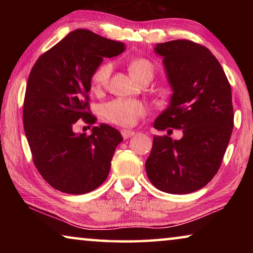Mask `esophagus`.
<instances>
[{
  "label": "esophagus",
  "instance_id": "esophagus-1",
  "mask_svg": "<svg viewBox=\"0 0 253 253\" xmlns=\"http://www.w3.org/2000/svg\"><path fill=\"white\" fill-rule=\"evenodd\" d=\"M134 135H135V131H132V130H128V129H123L122 130V136L125 139L130 138V137H132Z\"/></svg>",
  "mask_w": 253,
  "mask_h": 253
}]
</instances>
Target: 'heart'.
Wrapping results in <instances>:
<instances>
[{
	"instance_id": "obj_1",
	"label": "heart",
	"mask_w": 253,
	"mask_h": 253,
	"mask_svg": "<svg viewBox=\"0 0 253 253\" xmlns=\"http://www.w3.org/2000/svg\"><path fill=\"white\" fill-rule=\"evenodd\" d=\"M154 71H155V68L147 59H136L129 63L130 75L138 83L146 77L153 78ZM111 72H113L111 62H104L96 68L91 76V87L93 91L99 92L108 84ZM146 113L147 108L143 102L127 99H115L106 104L102 109V114L109 122L125 127L134 126L137 121Z\"/></svg>"
}]
</instances>
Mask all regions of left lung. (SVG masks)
Masks as SVG:
<instances>
[{
  "label": "left lung",
  "mask_w": 253,
  "mask_h": 253,
  "mask_svg": "<svg viewBox=\"0 0 253 253\" xmlns=\"http://www.w3.org/2000/svg\"><path fill=\"white\" fill-rule=\"evenodd\" d=\"M154 51L163 58L173 91L154 128L182 129L183 137L154 136L146 173L165 193H192L211 181L223 160L233 128L231 85L220 62L203 45L173 40L157 43Z\"/></svg>",
  "instance_id": "obj_1"
}]
</instances>
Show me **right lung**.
Wrapping results in <instances>:
<instances>
[{"mask_svg": "<svg viewBox=\"0 0 253 253\" xmlns=\"http://www.w3.org/2000/svg\"><path fill=\"white\" fill-rule=\"evenodd\" d=\"M125 50L123 42L78 29L46 51L29 75L23 125L33 163L46 182L68 194H84L105 182L123 136L106 124L77 134L79 119L96 123L89 110L91 76L104 58Z\"/></svg>", "mask_w": 253, "mask_h": 253, "instance_id": "right-lung-1", "label": "right lung"}]
</instances>
